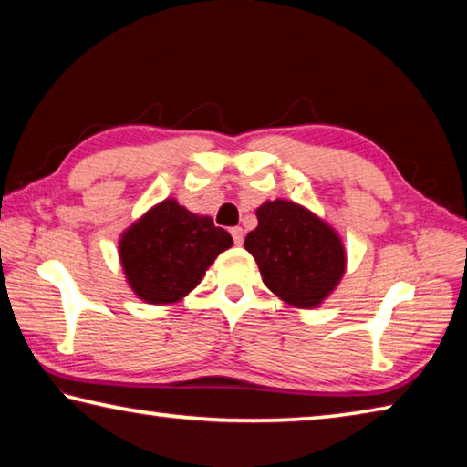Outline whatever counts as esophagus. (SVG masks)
Masks as SVG:
<instances>
[{
  "mask_svg": "<svg viewBox=\"0 0 467 467\" xmlns=\"http://www.w3.org/2000/svg\"><path fill=\"white\" fill-rule=\"evenodd\" d=\"M229 232H232L234 242L240 246V244L244 242V229H242V227H232V229H229Z\"/></svg>",
  "mask_w": 467,
  "mask_h": 467,
  "instance_id": "34e87169",
  "label": "esophagus"
}]
</instances>
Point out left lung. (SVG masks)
<instances>
[{
	"label": "left lung",
	"mask_w": 467,
	"mask_h": 467,
	"mask_svg": "<svg viewBox=\"0 0 467 467\" xmlns=\"http://www.w3.org/2000/svg\"><path fill=\"white\" fill-rule=\"evenodd\" d=\"M256 217L258 227L244 246L254 256L266 287L293 307L320 306L347 271V250L337 229L285 199L263 202Z\"/></svg>",
	"instance_id": "left-lung-1"
}]
</instances>
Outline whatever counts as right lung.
<instances>
[{"label":"right lung","mask_w":467,"mask_h":467,"mask_svg":"<svg viewBox=\"0 0 467 467\" xmlns=\"http://www.w3.org/2000/svg\"><path fill=\"white\" fill-rule=\"evenodd\" d=\"M232 244V235L211 217L166 199L120 235L119 256L135 296L145 304L166 306L186 297Z\"/></svg>","instance_id":"obj_1"}]
</instances>
